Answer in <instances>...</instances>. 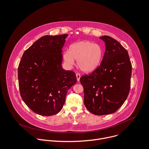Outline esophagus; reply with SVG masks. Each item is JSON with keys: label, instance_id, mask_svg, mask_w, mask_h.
Here are the masks:
<instances>
[{"label": "esophagus", "instance_id": "esophagus-1", "mask_svg": "<svg viewBox=\"0 0 149 149\" xmlns=\"http://www.w3.org/2000/svg\"><path fill=\"white\" fill-rule=\"evenodd\" d=\"M76 77H77V81H79V79H80V78H81L80 74H78V73H77V74H76Z\"/></svg>", "mask_w": 149, "mask_h": 149}]
</instances>
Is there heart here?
<instances>
[{
    "label": "heart",
    "mask_w": 149,
    "mask_h": 149,
    "mask_svg": "<svg viewBox=\"0 0 149 149\" xmlns=\"http://www.w3.org/2000/svg\"><path fill=\"white\" fill-rule=\"evenodd\" d=\"M104 51L101 45L89 40H81L70 45L69 51L63 54L67 65H73L77 60L78 67L84 72L91 73L101 64Z\"/></svg>",
    "instance_id": "obj_1"
}]
</instances>
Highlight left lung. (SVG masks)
I'll list each match as a JSON object with an SVG mask.
<instances>
[{
	"label": "left lung",
	"mask_w": 149,
	"mask_h": 149,
	"mask_svg": "<svg viewBox=\"0 0 149 149\" xmlns=\"http://www.w3.org/2000/svg\"><path fill=\"white\" fill-rule=\"evenodd\" d=\"M105 51L99 67L80 78L84 87V102L87 110L98 115L115 113L129 94L132 63L126 49L109 36L100 37Z\"/></svg>",
	"instance_id": "8db88e82"
}]
</instances>
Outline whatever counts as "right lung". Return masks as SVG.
Returning a JSON list of instances; mask_svg holds the SVG:
<instances>
[{
    "label": "right lung",
    "instance_id": "add662e5",
    "mask_svg": "<svg viewBox=\"0 0 149 149\" xmlns=\"http://www.w3.org/2000/svg\"><path fill=\"white\" fill-rule=\"evenodd\" d=\"M68 34L45 35L26 49L18 67L20 96L35 113H58L68 90L77 82L74 72L62 68V48Z\"/></svg>",
    "mask_w": 149,
    "mask_h": 149
}]
</instances>
